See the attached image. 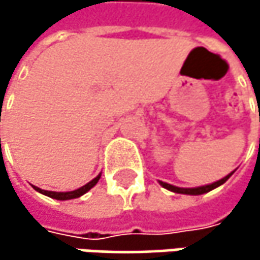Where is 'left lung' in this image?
<instances>
[{
    "label": "left lung",
    "mask_w": 260,
    "mask_h": 260,
    "mask_svg": "<svg viewBox=\"0 0 260 260\" xmlns=\"http://www.w3.org/2000/svg\"><path fill=\"white\" fill-rule=\"evenodd\" d=\"M235 172V170H234ZM234 172L232 173H229L228 176H224L223 179H220V181L214 182V183H209V185H203V186H196V188H181V186H175V185H170V183H166V182H161L159 183L166 188V189H169V191H173V192H178V194H189V196H199V194H205V192H209L211 189H214V188H217V186H220V185H223L224 182L228 181L232 175H234Z\"/></svg>",
    "instance_id": "1"
}]
</instances>
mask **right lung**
Listing matches in <instances>:
<instances>
[{"mask_svg":"<svg viewBox=\"0 0 260 260\" xmlns=\"http://www.w3.org/2000/svg\"><path fill=\"white\" fill-rule=\"evenodd\" d=\"M101 179V175H98L93 181H90L88 183H85L84 186H81L78 189H75V191H68V192H57V191H46V189H40V188H37V186H34V189L36 191H39V192H42V194H45V196H48V197H51V199H55V200H71V199H77V197H81L82 194H85L88 189H91L98 181Z\"/></svg>","mask_w":260,"mask_h":260,"instance_id":"right-lung-1","label":"right lung"}]
</instances>
